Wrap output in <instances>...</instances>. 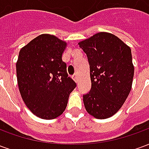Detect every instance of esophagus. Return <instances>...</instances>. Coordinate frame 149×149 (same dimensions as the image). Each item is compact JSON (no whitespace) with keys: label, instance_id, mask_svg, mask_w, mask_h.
I'll return each instance as SVG.
<instances>
[{"label":"esophagus","instance_id":"esophagus-1","mask_svg":"<svg viewBox=\"0 0 149 149\" xmlns=\"http://www.w3.org/2000/svg\"><path fill=\"white\" fill-rule=\"evenodd\" d=\"M73 77V79H74V81H76V82H78V76H77V74L73 75V77Z\"/></svg>","mask_w":149,"mask_h":149}]
</instances>
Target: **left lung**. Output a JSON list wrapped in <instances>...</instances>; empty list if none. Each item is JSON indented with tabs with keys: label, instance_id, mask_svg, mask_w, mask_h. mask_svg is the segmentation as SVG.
Returning <instances> with one entry per match:
<instances>
[{
	"label": "left lung",
	"instance_id": "obj_1",
	"mask_svg": "<svg viewBox=\"0 0 149 149\" xmlns=\"http://www.w3.org/2000/svg\"><path fill=\"white\" fill-rule=\"evenodd\" d=\"M79 45L87 55L92 82L90 91L83 95L84 107L95 118H109L118 112L131 91V49L108 33H98Z\"/></svg>",
	"mask_w": 149,
	"mask_h": 149
}]
</instances>
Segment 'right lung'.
<instances>
[{"instance_id":"obj_1","label":"right lung","mask_w":149,"mask_h":149,"mask_svg":"<svg viewBox=\"0 0 149 149\" xmlns=\"http://www.w3.org/2000/svg\"><path fill=\"white\" fill-rule=\"evenodd\" d=\"M66 43L53 35L41 34L21 49L17 77L21 97L33 114L45 120L61 115L77 84L62 61Z\"/></svg>"}]
</instances>
